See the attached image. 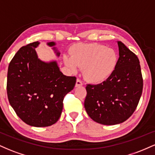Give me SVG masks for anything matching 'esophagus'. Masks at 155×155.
I'll return each mask as SVG.
<instances>
[{
    "label": "esophagus",
    "mask_w": 155,
    "mask_h": 155,
    "mask_svg": "<svg viewBox=\"0 0 155 155\" xmlns=\"http://www.w3.org/2000/svg\"><path fill=\"white\" fill-rule=\"evenodd\" d=\"M82 85V81H81L79 79H76V87H79Z\"/></svg>",
    "instance_id": "obj_1"
}]
</instances>
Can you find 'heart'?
<instances>
[{
    "label": "heart",
    "instance_id": "obj_1",
    "mask_svg": "<svg viewBox=\"0 0 155 155\" xmlns=\"http://www.w3.org/2000/svg\"><path fill=\"white\" fill-rule=\"evenodd\" d=\"M64 62L72 71L83 68L85 78L91 82L104 81L111 75L117 63L114 50L99 44H79L71 49V57L64 56Z\"/></svg>",
    "mask_w": 155,
    "mask_h": 155
}]
</instances>
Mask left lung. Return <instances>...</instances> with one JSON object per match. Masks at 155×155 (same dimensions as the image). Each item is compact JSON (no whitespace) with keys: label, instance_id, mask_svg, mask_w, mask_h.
Returning a JSON list of instances; mask_svg holds the SVG:
<instances>
[{"label":"left lung","instance_id":"1","mask_svg":"<svg viewBox=\"0 0 155 155\" xmlns=\"http://www.w3.org/2000/svg\"><path fill=\"white\" fill-rule=\"evenodd\" d=\"M119 58L111 75L98 84H87L84 108L95 122L105 125L122 123L135 111L143 90L138 57L117 41Z\"/></svg>","mask_w":155,"mask_h":155}]
</instances>
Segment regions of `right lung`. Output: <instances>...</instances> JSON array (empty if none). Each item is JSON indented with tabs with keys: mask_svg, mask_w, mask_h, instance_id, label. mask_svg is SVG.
Segmentation results:
<instances>
[{
	"mask_svg": "<svg viewBox=\"0 0 155 155\" xmlns=\"http://www.w3.org/2000/svg\"><path fill=\"white\" fill-rule=\"evenodd\" d=\"M38 41L19 49L11 60L7 74V95L17 115L33 127H48L56 123L63 111L65 95L74 89L75 76L60 71L56 61L38 59L35 48ZM47 45L53 47L54 42ZM58 56L60 52L53 47Z\"/></svg>",
	"mask_w": 155,
	"mask_h": 155,
	"instance_id": "obj_1",
	"label": "right lung"
}]
</instances>
